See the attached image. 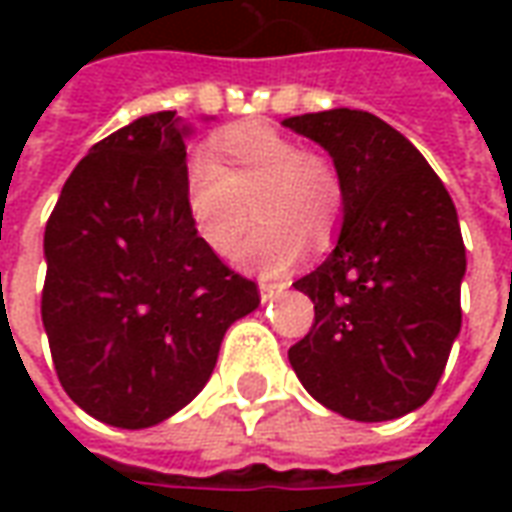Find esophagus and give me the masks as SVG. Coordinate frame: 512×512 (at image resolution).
Masks as SVG:
<instances>
[{"instance_id": "34e87169", "label": "esophagus", "mask_w": 512, "mask_h": 512, "mask_svg": "<svg viewBox=\"0 0 512 512\" xmlns=\"http://www.w3.org/2000/svg\"><path fill=\"white\" fill-rule=\"evenodd\" d=\"M288 288L285 282H266V279H260V299L263 301H271L277 299L282 290Z\"/></svg>"}]
</instances>
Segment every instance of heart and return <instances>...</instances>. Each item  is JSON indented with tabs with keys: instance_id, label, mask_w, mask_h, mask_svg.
I'll list each match as a JSON object with an SVG mask.
<instances>
[{
	"instance_id": "b5f03b06",
	"label": "heart",
	"mask_w": 512,
	"mask_h": 512,
	"mask_svg": "<svg viewBox=\"0 0 512 512\" xmlns=\"http://www.w3.org/2000/svg\"><path fill=\"white\" fill-rule=\"evenodd\" d=\"M194 233L213 255L233 252L249 208L257 224L235 260L249 271L277 277L299 263L307 244L326 249L345 219V178L321 150L268 123H238L219 131L211 156H194L183 180Z\"/></svg>"
}]
</instances>
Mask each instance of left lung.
<instances>
[{
    "instance_id": "obj_1",
    "label": "left lung",
    "mask_w": 512,
    "mask_h": 512,
    "mask_svg": "<svg viewBox=\"0 0 512 512\" xmlns=\"http://www.w3.org/2000/svg\"><path fill=\"white\" fill-rule=\"evenodd\" d=\"M329 150L345 178L343 233L293 282L315 304L310 334L288 351L318 403L384 422L436 392L461 332L466 246L439 175L406 136L359 109L288 117Z\"/></svg>"
}]
</instances>
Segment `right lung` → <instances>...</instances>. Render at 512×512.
<instances>
[{
	"label": "right lung",
	"mask_w": 512,
	"mask_h": 512,
	"mask_svg": "<svg viewBox=\"0 0 512 512\" xmlns=\"http://www.w3.org/2000/svg\"><path fill=\"white\" fill-rule=\"evenodd\" d=\"M175 112L134 120L76 164L46 222L40 315L62 389L90 417L150 428L208 384L252 279L202 244L186 213Z\"/></svg>",
	"instance_id": "right-lung-1"
}]
</instances>
